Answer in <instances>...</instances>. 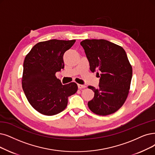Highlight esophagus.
Masks as SVG:
<instances>
[{"label":"esophagus","instance_id":"esophagus-1","mask_svg":"<svg viewBox=\"0 0 155 155\" xmlns=\"http://www.w3.org/2000/svg\"><path fill=\"white\" fill-rule=\"evenodd\" d=\"M78 88H79V89H82V88H86V86H85V85L80 84H78Z\"/></svg>","mask_w":155,"mask_h":155}]
</instances>
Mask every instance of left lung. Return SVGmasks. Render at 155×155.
<instances>
[{
    "label": "left lung",
    "instance_id": "1",
    "mask_svg": "<svg viewBox=\"0 0 155 155\" xmlns=\"http://www.w3.org/2000/svg\"><path fill=\"white\" fill-rule=\"evenodd\" d=\"M80 44L90 71L101 73L98 88L88 86L95 93L88 107L97 115L114 113L126 101L130 87L132 67L126 52L121 46L104 39H85Z\"/></svg>",
    "mask_w": 155,
    "mask_h": 155
}]
</instances>
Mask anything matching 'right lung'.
I'll return each mask as SVG.
<instances>
[{
  "mask_svg": "<svg viewBox=\"0 0 155 155\" xmlns=\"http://www.w3.org/2000/svg\"><path fill=\"white\" fill-rule=\"evenodd\" d=\"M75 42V39L40 42L25 58L22 88L30 104L42 114L61 113L67 106L68 97L78 90L76 83L63 85L55 76L64 68V54Z\"/></svg>",
  "mask_w": 155,
  "mask_h": 155,
  "instance_id": "add662e5",
  "label": "right lung"
}]
</instances>
